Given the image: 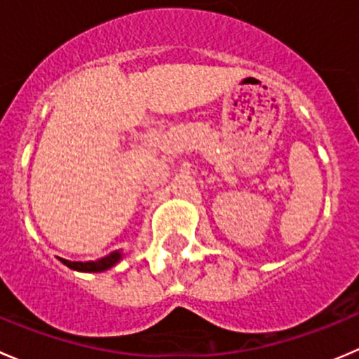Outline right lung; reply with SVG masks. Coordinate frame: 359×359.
I'll list each match as a JSON object with an SVG mask.
<instances>
[{
  "mask_svg": "<svg viewBox=\"0 0 359 359\" xmlns=\"http://www.w3.org/2000/svg\"><path fill=\"white\" fill-rule=\"evenodd\" d=\"M119 260H121V253L114 252L111 253V255L102 257V259L99 260H90V262H71V260H64V259L62 262L66 264L67 267H71V269L81 271V273H102V271H107L111 269L112 266H116Z\"/></svg>",
  "mask_w": 359,
  "mask_h": 359,
  "instance_id": "right-lung-1",
  "label": "right lung"
}]
</instances>
